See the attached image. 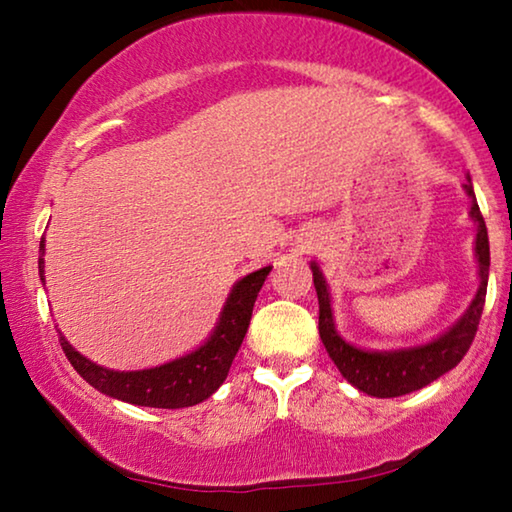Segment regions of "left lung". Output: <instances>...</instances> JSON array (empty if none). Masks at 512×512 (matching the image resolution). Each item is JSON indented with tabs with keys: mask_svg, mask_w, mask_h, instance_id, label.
<instances>
[{
	"mask_svg": "<svg viewBox=\"0 0 512 512\" xmlns=\"http://www.w3.org/2000/svg\"><path fill=\"white\" fill-rule=\"evenodd\" d=\"M463 189L467 198H470V219L476 225L474 259L476 268H479L476 271V275H479V289H476L472 302L463 311V316L452 327H447V332L438 334L436 339L397 350H366L345 341L339 334V329H336L332 293H329L325 275L316 262H309L318 296L320 341H323L329 359L336 363L341 375L354 388H359L361 393L372 397H400L420 391V388L431 384V381L443 377L445 372L456 368L465 357V352L470 350L476 327H479L483 314L485 291H488L490 244L488 230H485V221L474 196L470 173H467V183L463 185Z\"/></svg>",
	"mask_w": 512,
	"mask_h": 512,
	"instance_id": "left-lung-1",
	"label": "left lung"
}]
</instances>
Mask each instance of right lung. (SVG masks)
I'll list each match as a JSON object with an SVG mask.
<instances>
[{"label": "right lung", "mask_w": 512, "mask_h": 512, "mask_svg": "<svg viewBox=\"0 0 512 512\" xmlns=\"http://www.w3.org/2000/svg\"><path fill=\"white\" fill-rule=\"evenodd\" d=\"M38 268L40 280L45 282V237L40 241ZM271 268L273 266L259 268L232 284L212 334L196 350L162 363V366L144 370L103 368L83 357L79 350H74L72 343L58 329L60 345L74 370L92 388L112 400L151 406V409H185V406L201 404L219 391V386L228 377L232 361H235L248 332L257 293Z\"/></svg>", "instance_id": "1"}]
</instances>
